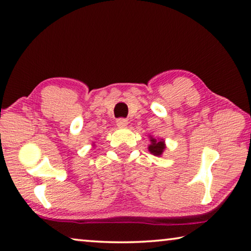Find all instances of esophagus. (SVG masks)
<instances>
[{"label": "esophagus", "mask_w": 251, "mask_h": 251, "mask_svg": "<svg viewBox=\"0 0 251 251\" xmlns=\"http://www.w3.org/2000/svg\"><path fill=\"white\" fill-rule=\"evenodd\" d=\"M116 125L118 127H125L128 125V121L125 120V118H118V120L116 121Z\"/></svg>", "instance_id": "1"}]
</instances>
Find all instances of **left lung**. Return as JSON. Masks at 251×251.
<instances>
[{
	"label": "left lung",
	"mask_w": 251,
	"mask_h": 251,
	"mask_svg": "<svg viewBox=\"0 0 251 251\" xmlns=\"http://www.w3.org/2000/svg\"><path fill=\"white\" fill-rule=\"evenodd\" d=\"M150 142L151 144L148 145V151L155 156H161L164 151L166 150V144L163 138H155L154 136L150 135Z\"/></svg>",
	"instance_id": "8db88e82"
}]
</instances>
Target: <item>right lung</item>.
Instances as JSON below:
<instances>
[{
    "mask_svg": "<svg viewBox=\"0 0 251 251\" xmlns=\"http://www.w3.org/2000/svg\"><path fill=\"white\" fill-rule=\"evenodd\" d=\"M93 146H95V143H93Z\"/></svg>",
    "mask_w": 251,
    "mask_h": 251,
    "instance_id": "1",
    "label": "right lung"
}]
</instances>
